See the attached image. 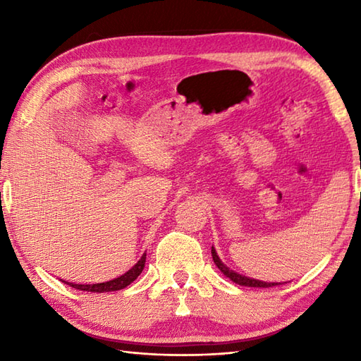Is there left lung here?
<instances>
[{
  "label": "left lung",
  "instance_id": "1",
  "mask_svg": "<svg viewBox=\"0 0 361 361\" xmlns=\"http://www.w3.org/2000/svg\"><path fill=\"white\" fill-rule=\"evenodd\" d=\"M211 255H212V259H214V264H216L219 267V270L224 273L226 278L231 279L233 282L239 283V286H245V287H273V286H278L276 282H264V281H257V279H252V278H248V276H243V274H239L235 273L234 270H231V268H228L224 262H221L220 257L217 256L216 250H214V247L211 248Z\"/></svg>",
  "mask_w": 361,
  "mask_h": 361
}]
</instances>
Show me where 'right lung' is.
Returning <instances> with one entry per match:
<instances>
[{
    "instance_id": "add662e5",
    "label": "right lung",
    "mask_w": 361,
    "mask_h": 361,
    "mask_svg": "<svg viewBox=\"0 0 361 361\" xmlns=\"http://www.w3.org/2000/svg\"><path fill=\"white\" fill-rule=\"evenodd\" d=\"M145 265V252L142 255V257L137 260V262L130 268L128 271H126L124 274L118 276V278L105 281V282H97V283H73V282H66L68 286L75 288V290H82V291H94V293H106V291H118L126 288L127 286H130L137 276H140L144 270Z\"/></svg>"
}]
</instances>
